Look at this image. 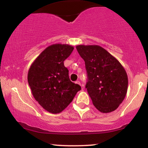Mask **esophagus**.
I'll list each match as a JSON object with an SVG mask.
<instances>
[{
  "label": "esophagus",
  "instance_id": "obj_1",
  "mask_svg": "<svg viewBox=\"0 0 148 148\" xmlns=\"http://www.w3.org/2000/svg\"><path fill=\"white\" fill-rule=\"evenodd\" d=\"M76 84H79V85H80V86H81V82H80L79 81H76Z\"/></svg>",
  "mask_w": 148,
  "mask_h": 148
}]
</instances>
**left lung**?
I'll list each match as a JSON object with an SVG mask.
<instances>
[{"instance_id":"left-lung-1","label":"left lung","mask_w":148,"mask_h":148,"mask_svg":"<svg viewBox=\"0 0 148 148\" xmlns=\"http://www.w3.org/2000/svg\"><path fill=\"white\" fill-rule=\"evenodd\" d=\"M76 49L84 59L88 80L86 88L92 103L101 113L118 108L127 92L128 78L120 62L98 45H78Z\"/></svg>"}]
</instances>
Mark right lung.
<instances>
[{"instance_id":"1","label":"right lung","mask_w":148,"mask_h":148,"mask_svg":"<svg viewBox=\"0 0 148 148\" xmlns=\"http://www.w3.org/2000/svg\"><path fill=\"white\" fill-rule=\"evenodd\" d=\"M74 50L68 45L49 46L30 66L28 82L32 94L41 106L49 113H59L72 101L79 85L72 82L64 61Z\"/></svg>"}]
</instances>
